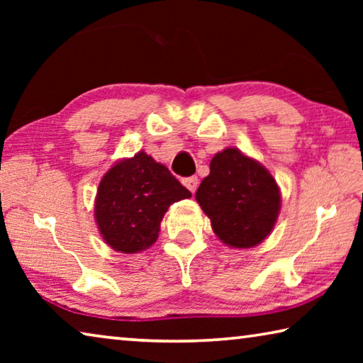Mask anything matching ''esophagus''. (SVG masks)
<instances>
[{
  "instance_id": "obj_1",
  "label": "esophagus",
  "mask_w": 363,
  "mask_h": 363,
  "mask_svg": "<svg viewBox=\"0 0 363 363\" xmlns=\"http://www.w3.org/2000/svg\"><path fill=\"white\" fill-rule=\"evenodd\" d=\"M182 182H184V186H186V187L190 190V192L195 194L196 187H199V177H196V176L186 177V179H184Z\"/></svg>"
}]
</instances>
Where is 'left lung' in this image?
Segmentation results:
<instances>
[{
    "mask_svg": "<svg viewBox=\"0 0 363 363\" xmlns=\"http://www.w3.org/2000/svg\"><path fill=\"white\" fill-rule=\"evenodd\" d=\"M195 199L211 219L213 232L232 248L259 245L272 232L281 201L272 174L232 147L213 157Z\"/></svg>",
    "mask_w": 363,
    "mask_h": 363,
    "instance_id": "left-lung-1",
    "label": "left lung"
}]
</instances>
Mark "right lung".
I'll list each match as a JSON object with an SVG mask.
<instances>
[{"mask_svg": "<svg viewBox=\"0 0 363 363\" xmlns=\"http://www.w3.org/2000/svg\"><path fill=\"white\" fill-rule=\"evenodd\" d=\"M192 194L145 152L116 162L99 184L94 218L104 242L134 255L157 242L169 205Z\"/></svg>", "mask_w": 363, "mask_h": 363, "instance_id": "add662e5", "label": "right lung"}]
</instances>
